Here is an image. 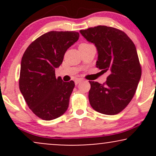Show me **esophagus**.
<instances>
[{"label":"esophagus","mask_w":156,"mask_h":156,"mask_svg":"<svg viewBox=\"0 0 156 156\" xmlns=\"http://www.w3.org/2000/svg\"><path fill=\"white\" fill-rule=\"evenodd\" d=\"M83 81V80L82 79H80V78H78V79H76L75 80V83L76 84H78V83H81V82Z\"/></svg>","instance_id":"obj_1"}]
</instances>
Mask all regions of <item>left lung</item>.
Listing matches in <instances>:
<instances>
[{"label": "left lung", "mask_w": 156, "mask_h": 156, "mask_svg": "<svg viewBox=\"0 0 156 156\" xmlns=\"http://www.w3.org/2000/svg\"><path fill=\"white\" fill-rule=\"evenodd\" d=\"M80 33L98 50L97 67L108 71L106 81H89V101L96 112L114 115L127 106L136 91L141 76L135 44L121 30L98 26Z\"/></svg>", "instance_id": "left-lung-1"}]
</instances>
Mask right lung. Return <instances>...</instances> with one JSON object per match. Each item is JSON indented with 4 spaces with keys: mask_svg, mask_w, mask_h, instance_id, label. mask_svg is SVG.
I'll return each mask as SVG.
<instances>
[{
    "mask_svg": "<svg viewBox=\"0 0 156 156\" xmlns=\"http://www.w3.org/2000/svg\"><path fill=\"white\" fill-rule=\"evenodd\" d=\"M78 38L76 31L48 32L31 42L23 55L20 90L29 108L44 120L56 119L67 110L75 83L55 78V69Z\"/></svg>",
    "mask_w": 156,
    "mask_h": 156,
    "instance_id": "add662e5",
    "label": "right lung"
}]
</instances>
